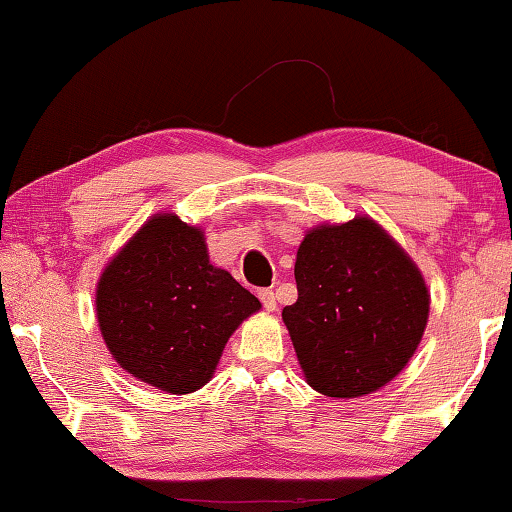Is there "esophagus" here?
Wrapping results in <instances>:
<instances>
[{
  "mask_svg": "<svg viewBox=\"0 0 512 512\" xmlns=\"http://www.w3.org/2000/svg\"><path fill=\"white\" fill-rule=\"evenodd\" d=\"M259 300L266 311H275L277 309V300H275V291L273 289H262L259 291Z\"/></svg>",
  "mask_w": 512,
  "mask_h": 512,
  "instance_id": "1",
  "label": "esophagus"
}]
</instances>
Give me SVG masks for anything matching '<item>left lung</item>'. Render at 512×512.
<instances>
[{"instance_id":"8db88e82","label":"left lung","mask_w":512,"mask_h":512,"mask_svg":"<svg viewBox=\"0 0 512 512\" xmlns=\"http://www.w3.org/2000/svg\"><path fill=\"white\" fill-rule=\"evenodd\" d=\"M298 300L282 309L307 384L327 397L375 393L422 341L420 268L370 216L309 230L296 255Z\"/></svg>"}]
</instances>
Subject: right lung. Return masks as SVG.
<instances>
[{
  "mask_svg": "<svg viewBox=\"0 0 512 512\" xmlns=\"http://www.w3.org/2000/svg\"><path fill=\"white\" fill-rule=\"evenodd\" d=\"M97 320L115 361L171 395L212 379L225 343L259 300L210 264L205 235L176 214H155L103 268Z\"/></svg>",
  "mask_w": 512,
  "mask_h": 512,
  "instance_id": "obj_1",
  "label": "right lung"
}]
</instances>
